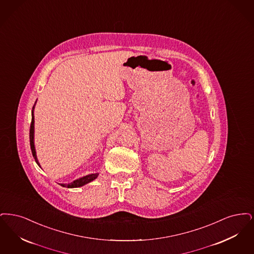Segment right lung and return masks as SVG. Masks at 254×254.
Instances as JSON below:
<instances>
[{"mask_svg": "<svg viewBox=\"0 0 254 254\" xmlns=\"http://www.w3.org/2000/svg\"><path fill=\"white\" fill-rule=\"evenodd\" d=\"M29 140H30V148H31V152H32V155L33 157L35 158V161L38 165L41 167L39 161H38V158H37V155H36V150H35V145H34V106L33 110H32V120H31V124H30V131H29ZM99 176V174H91L88 176H85V177H80L78 179L74 180L73 182L71 183H68V184H60L61 186L65 188H78L81 187V186H84L85 184H87L89 182L95 180L97 177Z\"/></svg>", "mask_w": 254, "mask_h": 254, "instance_id": "obj_1", "label": "right lung"}]
</instances>
